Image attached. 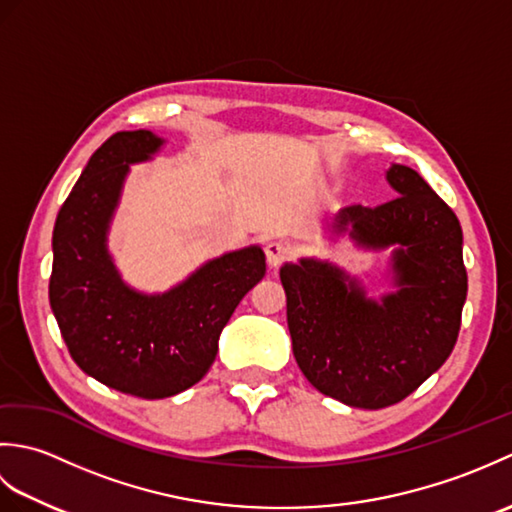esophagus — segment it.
<instances>
[{
    "instance_id": "34e87169",
    "label": "esophagus",
    "mask_w": 512,
    "mask_h": 512,
    "mask_svg": "<svg viewBox=\"0 0 512 512\" xmlns=\"http://www.w3.org/2000/svg\"><path fill=\"white\" fill-rule=\"evenodd\" d=\"M290 253L292 248L288 242H284V239H273V242L266 244V259L270 268H277L281 262H286Z\"/></svg>"
}]
</instances>
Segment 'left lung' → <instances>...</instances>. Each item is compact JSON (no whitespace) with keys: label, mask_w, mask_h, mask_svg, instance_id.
Masks as SVG:
<instances>
[{"label":"left lung","mask_w":512,"mask_h":512,"mask_svg":"<svg viewBox=\"0 0 512 512\" xmlns=\"http://www.w3.org/2000/svg\"><path fill=\"white\" fill-rule=\"evenodd\" d=\"M396 198L345 206L328 224L358 248H391L394 290L367 297L361 279L328 259L279 270L297 365L321 394L358 409L396 405L453 352L466 301L458 217L416 171L385 173Z\"/></svg>","instance_id":"1"}]
</instances>
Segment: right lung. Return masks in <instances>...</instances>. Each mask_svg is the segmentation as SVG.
Returning <instances> with one entry per match:
<instances>
[{
  "mask_svg": "<svg viewBox=\"0 0 512 512\" xmlns=\"http://www.w3.org/2000/svg\"><path fill=\"white\" fill-rule=\"evenodd\" d=\"M165 138L118 132L94 151L52 231L50 308L85 374L129 396H176L202 380L237 303L266 275L257 244L195 268L165 292H140L107 246L129 167L154 158Z\"/></svg>",
  "mask_w": 512,
  "mask_h": 512,
  "instance_id": "obj_1",
  "label": "right lung"
}]
</instances>
